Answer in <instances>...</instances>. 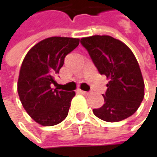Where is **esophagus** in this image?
<instances>
[{
	"label": "esophagus",
	"mask_w": 157,
	"mask_h": 157,
	"mask_svg": "<svg viewBox=\"0 0 157 157\" xmlns=\"http://www.w3.org/2000/svg\"><path fill=\"white\" fill-rule=\"evenodd\" d=\"M78 92L80 93V94H84V95H88V94H89V93H88V92H85V91H82V90H78Z\"/></svg>",
	"instance_id": "obj_1"
}]
</instances>
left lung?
<instances>
[{"label":"left lung","mask_w":157,"mask_h":157,"mask_svg":"<svg viewBox=\"0 0 157 157\" xmlns=\"http://www.w3.org/2000/svg\"><path fill=\"white\" fill-rule=\"evenodd\" d=\"M101 75L109 79L103 94L105 104L93 112L110 123L131 116L144 96V82L136 56L126 44L109 35H94L81 39Z\"/></svg>","instance_id":"8db88e82"}]
</instances>
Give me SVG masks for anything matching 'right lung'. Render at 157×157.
Masks as SVG:
<instances>
[{
	"label": "right lung",
	"instance_id": "right-lung-1",
	"mask_svg": "<svg viewBox=\"0 0 157 157\" xmlns=\"http://www.w3.org/2000/svg\"><path fill=\"white\" fill-rule=\"evenodd\" d=\"M80 39L50 37L41 41L25 55L21 66L17 90L28 114L44 126L63 121L75 92L52 89L54 75L59 74L65 56L79 45Z\"/></svg>",
	"mask_w": 157,
	"mask_h": 157
}]
</instances>
